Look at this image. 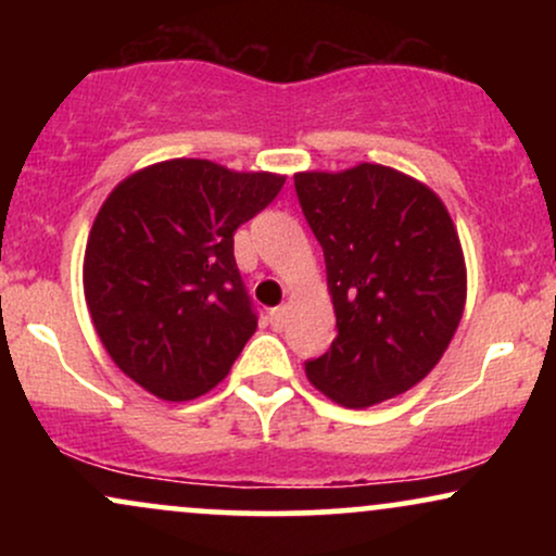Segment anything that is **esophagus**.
<instances>
[{"label":"esophagus","mask_w":556,"mask_h":556,"mask_svg":"<svg viewBox=\"0 0 556 556\" xmlns=\"http://www.w3.org/2000/svg\"><path fill=\"white\" fill-rule=\"evenodd\" d=\"M269 321L274 329H282L287 321V305H277V308L269 311Z\"/></svg>","instance_id":"esophagus-1"}]
</instances>
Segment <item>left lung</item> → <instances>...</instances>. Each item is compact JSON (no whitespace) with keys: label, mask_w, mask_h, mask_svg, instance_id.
<instances>
[{"label":"left lung","mask_w":556,"mask_h":556,"mask_svg":"<svg viewBox=\"0 0 556 556\" xmlns=\"http://www.w3.org/2000/svg\"><path fill=\"white\" fill-rule=\"evenodd\" d=\"M295 193L324 248L337 337L305 361L344 407L407 392L437 366L465 308V261L437 193L381 164L300 172Z\"/></svg>","instance_id":"left-lung-1"}]
</instances>
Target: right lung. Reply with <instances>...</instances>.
<instances>
[{
	"label": "right lung",
	"instance_id": "right-lung-1",
	"mask_svg": "<svg viewBox=\"0 0 556 556\" xmlns=\"http://www.w3.org/2000/svg\"><path fill=\"white\" fill-rule=\"evenodd\" d=\"M285 177L172 159L112 190L86 245L83 287L106 353L162 400L206 394L258 327L235 232Z\"/></svg>",
	"mask_w": 556,
	"mask_h": 556
}]
</instances>
